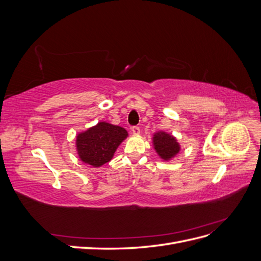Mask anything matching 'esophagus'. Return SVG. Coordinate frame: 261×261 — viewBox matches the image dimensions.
I'll list each match as a JSON object with an SVG mask.
<instances>
[{
    "label": "esophagus",
    "mask_w": 261,
    "mask_h": 261,
    "mask_svg": "<svg viewBox=\"0 0 261 261\" xmlns=\"http://www.w3.org/2000/svg\"><path fill=\"white\" fill-rule=\"evenodd\" d=\"M132 133L134 134V135H139L140 128L138 127V126H133V127H132Z\"/></svg>",
    "instance_id": "obj_1"
}]
</instances>
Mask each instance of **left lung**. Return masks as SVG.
<instances>
[{"instance_id":"left-lung-1","label":"left lung","mask_w":261,"mask_h":261,"mask_svg":"<svg viewBox=\"0 0 261 261\" xmlns=\"http://www.w3.org/2000/svg\"><path fill=\"white\" fill-rule=\"evenodd\" d=\"M153 146L163 160H170L179 151V145L176 139L163 132L154 134Z\"/></svg>"}]
</instances>
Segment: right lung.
<instances>
[{"label":"right lung","mask_w":261,"mask_h":261,"mask_svg":"<svg viewBox=\"0 0 261 261\" xmlns=\"http://www.w3.org/2000/svg\"><path fill=\"white\" fill-rule=\"evenodd\" d=\"M126 137L127 132L121 126L101 122L77 136V151L85 163L101 167L112 159L116 148Z\"/></svg>","instance_id":"1"}]
</instances>
